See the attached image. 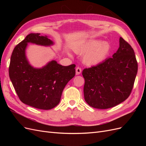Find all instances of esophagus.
Masks as SVG:
<instances>
[{"mask_svg": "<svg viewBox=\"0 0 146 146\" xmlns=\"http://www.w3.org/2000/svg\"><path fill=\"white\" fill-rule=\"evenodd\" d=\"M76 75L80 74V73L82 72V69L80 68L77 67L76 69Z\"/></svg>", "mask_w": 146, "mask_h": 146, "instance_id": "1", "label": "esophagus"}]
</instances>
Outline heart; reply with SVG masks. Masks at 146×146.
<instances>
[{
	"mask_svg": "<svg viewBox=\"0 0 146 146\" xmlns=\"http://www.w3.org/2000/svg\"><path fill=\"white\" fill-rule=\"evenodd\" d=\"M110 45L108 42H101L98 40H90L74 48L77 54H83V61L87 65H96L103 61L110 52Z\"/></svg>",
	"mask_w": 146,
	"mask_h": 146,
	"instance_id": "1",
	"label": "heart"
}]
</instances>
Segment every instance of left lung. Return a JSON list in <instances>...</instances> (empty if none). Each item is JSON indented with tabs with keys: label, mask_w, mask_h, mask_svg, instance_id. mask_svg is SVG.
<instances>
[{
	"label": "left lung",
	"mask_w": 146,
	"mask_h": 146,
	"mask_svg": "<svg viewBox=\"0 0 146 146\" xmlns=\"http://www.w3.org/2000/svg\"><path fill=\"white\" fill-rule=\"evenodd\" d=\"M138 72L133 48L122 38L112 58L83 70V92L86 103L98 109H107L122 103L130 95Z\"/></svg>",
	"instance_id": "obj_1"
}]
</instances>
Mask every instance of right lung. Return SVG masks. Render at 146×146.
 <instances>
[{"label":"right lung","mask_w":146,"mask_h":146,"mask_svg":"<svg viewBox=\"0 0 146 146\" xmlns=\"http://www.w3.org/2000/svg\"><path fill=\"white\" fill-rule=\"evenodd\" d=\"M29 42L46 46L54 44L39 33L28 35L12 52L10 80L22 102L38 109L50 110L59 104L66 84L76 75V65L64 66L52 60L42 68H34L25 56Z\"/></svg>","instance_id":"obj_1"}]
</instances>
